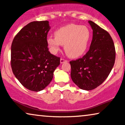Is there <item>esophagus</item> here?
I'll return each instance as SVG.
<instances>
[{
  "label": "esophagus",
  "instance_id": "obj_1",
  "mask_svg": "<svg viewBox=\"0 0 125 125\" xmlns=\"http://www.w3.org/2000/svg\"><path fill=\"white\" fill-rule=\"evenodd\" d=\"M67 62V60L64 59V58H61V59H60V62L62 64V63H64V62Z\"/></svg>",
  "mask_w": 125,
  "mask_h": 125
}]
</instances>
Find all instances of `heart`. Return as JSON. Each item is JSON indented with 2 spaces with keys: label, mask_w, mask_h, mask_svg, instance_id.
<instances>
[{
  "label": "heart",
  "mask_w": 125,
  "mask_h": 125,
  "mask_svg": "<svg viewBox=\"0 0 125 125\" xmlns=\"http://www.w3.org/2000/svg\"><path fill=\"white\" fill-rule=\"evenodd\" d=\"M54 37L47 39V43L52 54H57L61 45H64L66 54L71 58H77L87 50L91 33L85 26L70 24L57 29L54 32Z\"/></svg>",
  "instance_id": "1"
}]
</instances>
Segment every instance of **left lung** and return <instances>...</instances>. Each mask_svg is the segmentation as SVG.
I'll list each match as a JSON object with an SVG mask.
<instances>
[{"instance_id":"left-lung-1","label":"left lung","mask_w":125,"mask_h":125,"mask_svg":"<svg viewBox=\"0 0 125 125\" xmlns=\"http://www.w3.org/2000/svg\"><path fill=\"white\" fill-rule=\"evenodd\" d=\"M93 30L89 50L82 58L70 61L72 80L79 88L92 90L104 83L114 67L116 51L107 31L89 20Z\"/></svg>"}]
</instances>
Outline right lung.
Returning <instances> with one entry per match:
<instances>
[{
	"label": "right lung",
	"mask_w": 125,
	"mask_h": 125,
	"mask_svg": "<svg viewBox=\"0 0 125 125\" xmlns=\"http://www.w3.org/2000/svg\"><path fill=\"white\" fill-rule=\"evenodd\" d=\"M50 29L47 20L30 22L16 35L11 44L13 74L25 88L33 91H40L50 83L60 64V57L48 51Z\"/></svg>",
	"instance_id": "right-lung-1"
}]
</instances>
